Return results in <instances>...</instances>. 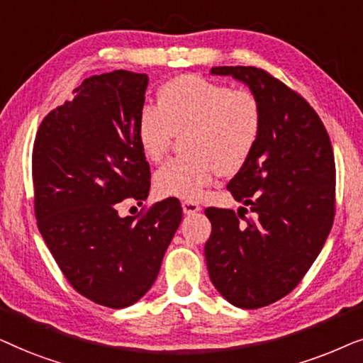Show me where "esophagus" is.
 Wrapping results in <instances>:
<instances>
[{
  "label": "esophagus",
  "mask_w": 363,
  "mask_h": 363,
  "mask_svg": "<svg viewBox=\"0 0 363 363\" xmlns=\"http://www.w3.org/2000/svg\"><path fill=\"white\" fill-rule=\"evenodd\" d=\"M182 211H184V214H187V216L196 214V212L201 211V206L194 201L186 199V201H182Z\"/></svg>",
  "instance_id": "1"
}]
</instances>
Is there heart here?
Here are the masks:
<instances>
[{
	"label": "heart",
	"mask_w": 363,
	"mask_h": 363,
	"mask_svg": "<svg viewBox=\"0 0 363 363\" xmlns=\"http://www.w3.org/2000/svg\"><path fill=\"white\" fill-rule=\"evenodd\" d=\"M262 128V108L252 91L230 89L199 76H179L162 84L157 106L138 116V143L149 161L166 156L176 134L186 133L189 154L171 159L154 174L162 196L199 199L219 171L232 174L247 162Z\"/></svg>",
	"instance_id": "obj_1"
}]
</instances>
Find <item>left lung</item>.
Returning <instances> with one entry per match:
<instances>
[{
	"instance_id": "left-lung-1",
	"label": "left lung",
	"mask_w": 363,
	"mask_h": 363,
	"mask_svg": "<svg viewBox=\"0 0 363 363\" xmlns=\"http://www.w3.org/2000/svg\"><path fill=\"white\" fill-rule=\"evenodd\" d=\"M257 96L262 128L247 162L227 189L238 212L207 207L209 277L220 296L240 308L286 297L311 269L335 216V162L325 125L312 106L252 66H217ZM250 211L253 214L245 218Z\"/></svg>"
}]
</instances>
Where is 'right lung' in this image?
I'll return each mask as SVG.
<instances>
[{
    "label": "right lung",
    "mask_w": 363,
    "mask_h": 363,
    "mask_svg": "<svg viewBox=\"0 0 363 363\" xmlns=\"http://www.w3.org/2000/svg\"><path fill=\"white\" fill-rule=\"evenodd\" d=\"M147 83L124 69L88 77L43 119L33 147L38 229L67 282L111 308L152 287L182 219L176 197L118 214L119 202L143 204L151 187L136 131Z\"/></svg>",
    "instance_id": "right-lung-1"
}]
</instances>
